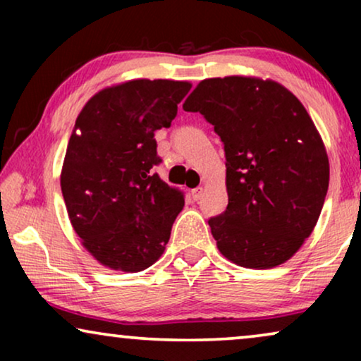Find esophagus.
<instances>
[{
  "instance_id": "obj_1",
  "label": "esophagus",
  "mask_w": 361,
  "mask_h": 361,
  "mask_svg": "<svg viewBox=\"0 0 361 361\" xmlns=\"http://www.w3.org/2000/svg\"><path fill=\"white\" fill-rule=\"evenodd\" d=\"M202 194H204V189H202V187H197V189L192 190V199H194L195 202H197V200H200Z\"/></svg>"
}]
</instances>
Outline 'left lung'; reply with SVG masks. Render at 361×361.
Here are the masks:
<instances>
[{"mask_svg": "<svg viewBox=\"0 0 361 361\" xmlns=\"http://www.w3.org/2000/svg\"><path fill=\"white\" fill-rule=\"evenodd\" d=\"M224 142L228 205L209 220L220 253L245 268L283 264L312 233L329 189V157L309 113L279 83L202 80L184 103Z\"/></svg>", "mask_w": 361, "mask_h": 361, "instance_id": "8db88e82", "label": "left lung"}]
</instances>
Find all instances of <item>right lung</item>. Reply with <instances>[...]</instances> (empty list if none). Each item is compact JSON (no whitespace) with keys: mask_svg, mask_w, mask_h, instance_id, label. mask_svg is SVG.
Returning a JSON list of instances; mask_svg holds the SVG:
<instances>
[{"mask_svg":"<svg viewBox=\"0 0 361 361\" xmlns=\"http://www.w3.org/2000/svg\"><path fill=\"white\" fill-rule=\"evenodd\" d=\"M189 82L131 80L93 95L75 121L61 187L68 219L95 259L137 273L164 253L184 192L167 185L154 133L169 128Z\"/></svg>","mask_w":361,"mask_h":361,"instance_id":"right-lung-1","label":"right lung"}]
</instances>
